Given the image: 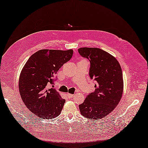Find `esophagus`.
<instances>
[{"label":"esophagus","instance_id":"obj_1","mask_svg":"<svg viewBox=\"0 0 148 148\" xmlns=\"http://www.w3.org/2000/svg\"><path fill=\"white\" fill-rule=\"evenodd\" d=\"M73 96H74L73 94H69V93H67V97L68 98H69V99H71V98H73Z\"/></svg>","mask_w":148,"mask_h":148}]
</instances>
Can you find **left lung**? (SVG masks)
Instances as JSON below:
<instances>
[{
    "label": "left lung",
    "instance_id": "left-lung-1",
    "mask_svg": "<svg viewBox=\"0 0 148 148\" xmlns=\"http://www.w3.org/2000/svg\"><path fill=\"white\" fill-rule=\"evenodd\" d=\"M79 53L89 60V76L96 81V90L79 106L81 114L96 120L109 114L119 104L123 92V77L117 60L99 48L81 47Z\"/></svg>",
    "mask_w": 148,
    "mask_h": 148
}]
</instances>
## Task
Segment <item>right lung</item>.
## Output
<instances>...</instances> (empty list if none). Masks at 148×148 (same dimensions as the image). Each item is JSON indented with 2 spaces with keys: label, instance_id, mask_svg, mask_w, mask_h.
Segmentation results:
<instances>
[{
  "label": "right lung",
  "instance_id": "obj_1",
  "mask_svg": "<svg viewBox=\"0 0 148 148\" xmlns=\"http://www.w3.org/2000/svg\"><path fill=\"white\" fill-rule=\"evenodd\" d=\"M73 54V49H41L30 57L22 68L18 79L21 99L40 118L54 119L60 114L66 101L48 85L53 84L55 74Z\"/></svg>",
  "mask_w": 148,
  "mask_h": 148
}]
</instances>
